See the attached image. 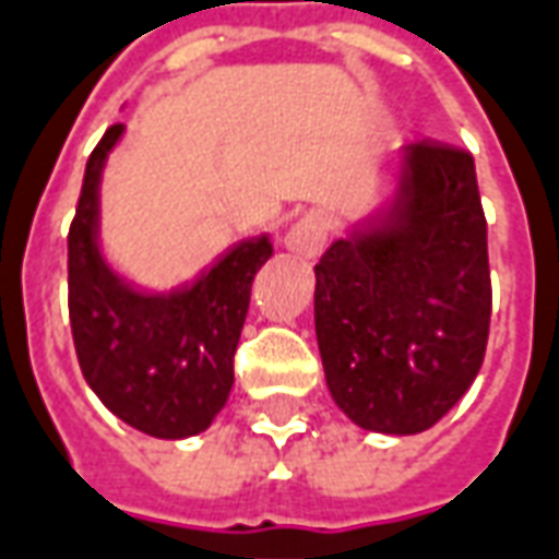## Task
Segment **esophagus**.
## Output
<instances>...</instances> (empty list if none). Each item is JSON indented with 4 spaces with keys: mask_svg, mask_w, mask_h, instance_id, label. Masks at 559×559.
Listing matches in <instances>:
<instances>
[{
    "mask_svg": "<svg viewBox=\"0 0 559 559\" xmlns=\"http://www.w3.org/2000/svg\"><path fill=\"white\" fill-rule=\"evenodd\" d=\"M328 231H331V225L322 213H307L288 228L286 249L295 252L298 259H319L324 243H328Z\"/></svg>",
    "mask_w": 559,
    "mask_h": 559,
    "instance_id": "esophagus-1",
    "label": "esophagus"
}]
</instances>
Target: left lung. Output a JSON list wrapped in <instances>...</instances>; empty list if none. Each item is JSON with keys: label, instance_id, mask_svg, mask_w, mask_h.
Wrapping results in <instances>:
<instances>
[{"label": "left lung", "instance_id": "1", "mask_svg": "<svg viewBox=\"0 0 559 559\" xmlns=\"http://www.w3.org/2000/svg\"><path fill=\"white\" fill-rule=\"evenodd\" d=\"M324 382L364 430L413 437L466 394L490 328L488 225L476 162L400 146L397 186L316 264Z\"/></svg>", "mask_w": 559, "mask_h": 559}]
</instances>
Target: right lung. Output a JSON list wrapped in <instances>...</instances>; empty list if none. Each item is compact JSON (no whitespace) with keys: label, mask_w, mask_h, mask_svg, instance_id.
Here are the masks:
<instances>
[{"label":"right lung","mask_w":559,"mask_h":559,"mask_svg":"<svg viewBox=\"0 0 559 559\" xmlns=\"http://www.w3.org/2000/svg\"><path fill=\"white\" fill-rule=\"evenodd\" d=\"M126 126H110L83 174L69 231V316L86 385L120 421L156 439L204 433L235 385V352L249 292L271 237H243L192 283L146 292L102 252L98 186Z\"/></svg>","instance_id":"1"}]
</instances>
